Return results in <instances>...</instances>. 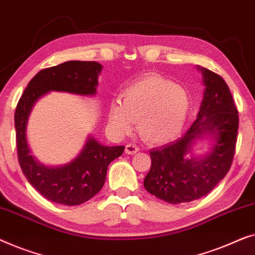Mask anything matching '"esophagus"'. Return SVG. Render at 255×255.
Segmentation results:
<instances>
[{
  "label": "esophagus",
  "instance_id": "1",
  "mask_svg": "<svg viewBox=\"0 0 255 255\" xmlns=\"http://www.w3.org/2000/svg\"><path fill=\"white\" fill-rule=\"evenodd\" d=\"M138 146L134 144V143H128L126 148H125V152L128 153V155H134V153L138 152Z\"/></svg>",
  "mask_w": 255,
  "mask_h": 255
}]
</instances>
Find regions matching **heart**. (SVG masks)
<instances>
[{
	"instance_id": "1",
	"label": "heart",
	"mask_w": 255,
	"mask_h": 255,
	"mask_svg": "<svg viewBox=\"0 0 255 255\" xmlns=\"http://www.w3.org/2000/svg\"><path fill=\"white\" fill-rule=\"evenodd\" d=\"M191 98L187 90L160 75H148L128 87L120 104L107 113L110 127L117 134H128L137 123L139 135L152 144H163L180 134L187 119Z\"/></svg>"
}]
</instances>
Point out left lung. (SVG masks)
Listing matches in <instances>:
<instances>
[{
  "instance_id": "8db88e82",
  "label": "left lung",
  "mask_w": 255,
  "mask_h": 255,
  "mask_svg": "<svg viewBox=\"0 0 255 255\" xmlns=\"http://www.w3.org/2000/svg\"><path fill=\"white\" fill-rule=\"evenodd\" d=\"M198 69L204 90L196 120L177 141L150 151L151 168L143 181L150 194L172 204L191 202L213 191L230 170L236 150L239 118L230 89L220 75ZM203 139L212 142L210 150L193 155L192 148Z\"/></svg>"
}]
</instances>
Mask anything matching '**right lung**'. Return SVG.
Masks as SVG:
<instances>
[{
	"mask_svg": "<svg viewBox=\"0 0 255 255\" xmlns=\"http://www.w3.org/2000/svg\"><path fill=\"white\" fill-rule=\"evenodd\" d=\"M103 66L95 61H67L39 71L28 82L15 112L17 152L27 181L53 202L78 206L93 198L105 184L107 167L123 155L125 146H107L91 135L71 162L47 166L31 153L27 143V121L34 104L51 91L95 96Z\"/></svg>",
	"mask_w": 255,
	"mask_h": 255,
	"instance_id": "1",
	"label": "right lung"
}]
</instances>
